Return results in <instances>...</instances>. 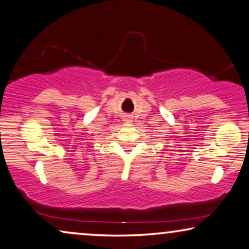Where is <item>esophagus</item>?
<instances>
[{
	"instance_id": "34e87169",
	"label": "esophagus",
	"mask_w": 249,
	"mask_h": 249,
	"mask_svg": "<svg viewBox=\"0 0 249 249\" xmlns=\"http://www.w3.org/2000/svg\"><path fill=\"white\" fill-rule=\"evenodd\" d=\"M124 121L126 122V123H131L132 122V118L131 117H127V116H126V117L124 118Z\"/></svg>"
}]
</instances>
